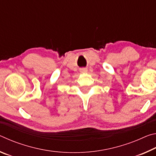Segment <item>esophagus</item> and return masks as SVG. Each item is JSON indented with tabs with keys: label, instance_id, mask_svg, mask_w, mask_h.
I'll list each match as a JSON object with an SVG mask.
<instances>
[{
	"label": "esophagus",
	"instance_id": "1",
	"mask_svg": "<svg viewBox=\"0 0 156 156\" xmlns=\"http://www.w3.org/2000/svg\"><path fill=\"white\" fill-rule=\"evenodd\" d=\"M80 72L81 73H87V69H85V68L81 69Z\"/></svg>",
	"mask_w": 156,
	"mask_h": 156
}]
</instances>
